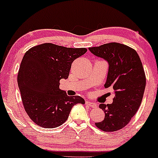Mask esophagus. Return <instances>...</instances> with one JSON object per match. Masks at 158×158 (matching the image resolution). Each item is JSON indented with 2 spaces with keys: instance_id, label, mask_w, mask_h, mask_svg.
Wrapping results in <instances>:
<instances>
[{
  "instance_id": "obj_1",
  "label": "esophagus",
  "mask_w": 158,
  "mask_h": 158,
  "mask_svg": "<svg viewBox=\"0 0 158 158\" xmlns=\"http://www.w3.org/2000/svg\"><path fill=\"white\" fill-rule=\"evenodd\" d=\"M85 104L87 105V106H90V108H97V107L98 106L96 103H94V102H88V101H86L85 102Z\"/></svg>"
}]
</instances>
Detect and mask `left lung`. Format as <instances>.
<instances>
[{
	"label": "left lung",
	"instance_id": "8db88e82",
	"mask_svg": "<svg viewBox=\"0 0 158 158\" xmlns=\"http://www.w3.org/2000/svg\"><path fill=\"white\" fill-rule=\"evenodd\" d=\"M89 50L108 62L104 86L111 87L114 91L113 103L99 106L105 118L95 125L103 131H117L130 122L140 106L146 81L143 64L135 50L119 43H108Z\"/></svg>",
	"mask_w": 158,
	"mask_h": 158
}]
</instances>
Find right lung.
Wrapping results in <instances>:
<instances>
[{
  "mask_svg": "<svg viewBox=\"0 0 158 158\" xmlns=\"http://www.w3.org/2000/svg\"><path fill=\"white\" fill-rule=\"evenodd\" d=\"M87 50L44 43L25 52L18 85L23 108L36 125L45 128L60 126L68 119L73 106L84 104L81 97L68 96L59 89V81L68 79L73 61Z\"/></svg>",
  "mask_w": 158,
  "mask_h": 158,
  "instance_id": "right-lung-1",
  "label": "right lung"
}]
</instances>
